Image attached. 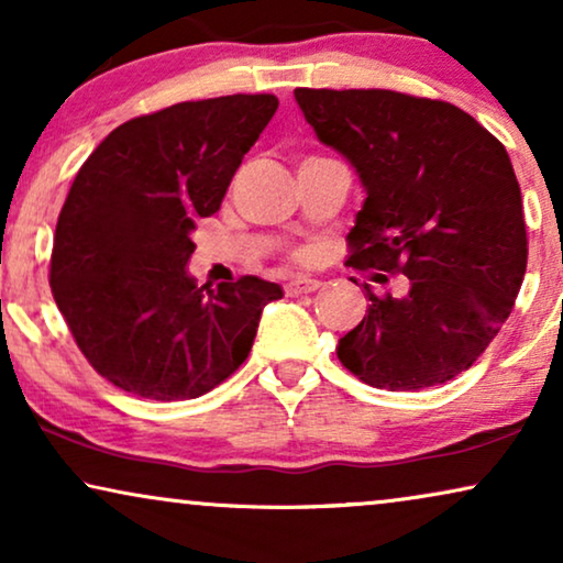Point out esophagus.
<instances>
[{"mask_svg":"<svg viewBox=\"0 0 563 563\" xmlns=\"http://www.w3.org/2000/svg\"><path fill=\"white\" fill-rule=\"evenodd\" d=\"M284 289H287V297L312 295V291L320 289V282L318 279H295V282H289Z\"/></svg>","mask_w":563,"mask_h":563,"instance_id":"esophagus-1","label":"esophagus"}]
</instances>
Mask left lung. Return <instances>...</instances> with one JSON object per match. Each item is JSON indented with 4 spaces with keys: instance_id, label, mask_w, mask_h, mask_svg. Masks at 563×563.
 Listing matches in <instances>:
<instances>
[{
    "instance_id": "1",
    "label": "left lung",
    "mask_w": 563,
    "mask_h": 563,
    "mask_svg": "<svg viewBox=\"0 0 563 563\" xmlns=\"http://www.w3.org/2000/svg\"><path fill=\"white\" fill-rule=\"evenodd\" d=\"M295 99L366 189L349 264L410 279L402 297H379L366 284L372 305L338 341L341 364L389 391L466 372L510 318L528 264L505 145L441 99L389 89H295Z\"/></svg>"
}]
</instances>
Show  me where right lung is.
I'll use <instances>...</instances> for the list:
<instances>
[{
	"instance_id": "add662e5",
	"label": "right lung",
	"mask_w": 563,
	"mask_h": 563,
	"mask_svg": "<svg viewBox=\"0 0 563 563\" xmlns=\"http://www.w3.org/2000/svg\"><path fill=\"white\" fill-rule=\"evenodd\" d=\"M274 95L179 102L114 128L84 161L58 214L51 289L99 376L174 402L218 387L249 358L279 284L241 276L197 287V218L220 210Z\"/></svg>"
}]
</instances>
